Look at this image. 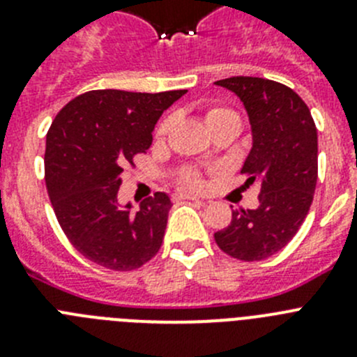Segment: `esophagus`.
<instances>
[{
    "mask_svg": "<svg viewBox=\"0 0 357 357\" xmlns=\"http://www.w3.org/2000/svg\"><path fill=\"white\" fill-rule=\"evenodd\" d=\"M176 200H195V202H202V204H204V200H202V198H198L197 195H189V193L176 195Z\"/></svg>",
    "mask_w": 357,
    "mask_h": 357,
    "instance_id": "obj_1",
    "label": "esophagus"
}]
</instances>
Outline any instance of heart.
Here are the masks:
<instances>
[{"mask_svg":"<svg viewBox=\"0 0 357 357\" xmlns=\"http://www.w3.org/2000/svg\"><path fill=\"white\" fill-rule=\"evenodd\" d=\"M227 112H230V110H227V109H211L209 112H207V119H213V118H216V116L227 114ZM169 125H172V121H169V119H164V121L160 123V127H159V130H157V134H159V135L166 134V132L169 130ZM184 184L189 185V188H200L202 181H200V176H198V173H195V172L185 173Z\"/></svg>","mask_w":357,"mask_h":357,"instance_id":"1","label":"heart"}]
</instances>
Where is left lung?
I'll return each mask as SVG.
<instances>
[{
    "instance_id": "obj_1",
    "label": "left lung",
    "mask_w": 357,
    "mask_h": 357,
    "mask_svg": "<svg viewBox=\"0 0 357 357\" xmlns=\"http://www.w3.org/2000/svg\"><path fill=\"white\" fill-rule=\"evenodd\" d=\"M214 84L247 110L252 148L241 173L261 188L259 207L232 209L214 239L234 259L263 261L282 250L307 216L318 178L317 127L304 100L279 82L232 77Z\"/></svg>"
}]
</instances>
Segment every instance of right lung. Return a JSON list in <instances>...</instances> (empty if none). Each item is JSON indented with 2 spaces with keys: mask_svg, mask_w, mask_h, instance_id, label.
<instances>
[{
  "mask_svg": "<svg viewBox=\"0 0 357 357\" xmlns=\"http://www.w3.org/2000/svg\"><path fill=\"white\" fill-rule=\"evenodd\" d=\"M188 91H89L56 114L46 135V188L56 220L85 259L130 272L159 252L172 198L157 193L134 211L118 200L123 166L151 144L166 109Z\"/></svg>",
  "mask_w": 357,
  "mask_h": 357,
  "instance_id": "add662e5",
  "label": "right lung"
}]
</instances>
